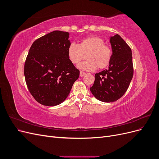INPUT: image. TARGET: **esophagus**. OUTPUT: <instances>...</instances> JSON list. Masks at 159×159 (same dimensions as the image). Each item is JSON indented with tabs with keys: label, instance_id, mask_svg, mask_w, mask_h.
<instances>
[{
	"label": "esophagus",
	"instance_id": "esophagus-1",
	"mask_svg": "<svg viewBox=\"0 0 159 159\" xmlns=\"http://www.w3.org/2000/svg\"><path fill=\"white\" fill-rule=\"evenodd\" d=\"M86 74L85 73V72H84V71H80V76L81 77H83L84 75H85Z\"/></svg>",
	"mask_w": 159,
	"mask_h": 159
}]
</instances>
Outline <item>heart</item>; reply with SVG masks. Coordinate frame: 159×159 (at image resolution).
<instances>
[{
	"label": "heart",
	"mask_w": 159,
	"mask_h": 159,
	"mask_svg": "<svg viewBox=\"0 0 159 159\" xmlns=\"http://www.w3.org/2000/svg\"><path fill=\"white\" fill-rule=\"evenodd\" d=\"M85 61L79 65V68L87 71L104 69L109 65L113 56L111 48L104 44V40L98 36H91L81 40L78 44L71 43L68 48L69 60L78 65L83 60L85 54Z\"/></svg>",
	"instance_id": "heart-1"
}]
</instances>
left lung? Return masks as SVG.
Instances as JSON below:
<instances>
[{"mask_svg": "<svg viewBox=\"0 0 159 159\" xmlns=\"http://www.w3.org/2000/svg\"><path fill=\"white\" fill-rule=\"evenodd\" d=\"M113 56L109 69L95 74L90 88L94 97L103 102H113L126 92L133 75L131 49L119 34L110 38Z\"/></svg>", "mask_w": 159, "mask_h": 159, "instance_id": "8db88e82", "label": "left lung"}]
</instances>
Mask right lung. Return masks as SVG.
Listing matches in <instances>:
<instances>
[{
	"instance_id": "right-lung-1",
	"label": "right lung",
	"mask_w": 159,
	"mask_h": 159,
	"mask_svg": "<svg viewBox=\"0 0 159 159\" xmlns=\"http://www.w3.org/2000/svg\"><path fill=\"white\" fill-rule=\"evenodd\" d=\"M69 33L55 30L33 42L24 74L30 93L39 103L55 106L68 97L80 70L68 57Z\"/></svg>"
}]
</instances>
